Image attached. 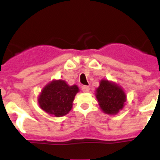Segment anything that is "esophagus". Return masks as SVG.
Wrapping results in <instances>:
<instances>
[{"label":"esophagus","instance_id":"obj_1","mask_svg":"<svg viewBox=\"0 0 160 160\" xmlns=\"http://www.w3.org/2000/svg\"><path fill=\"white\" fill-rule=\"evenodd\" d=\"M82 90L83 92H89L90 91V87L88 86H82Z\"/></svg>","mask_w":160,"mask_h":160}]
</instances>
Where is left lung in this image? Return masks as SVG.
<instances>
[{"label": "left lung", "instance_id": "1", "mask_svg": "<svg viewBox=\"0 0 160 160\" xmlns=\"http://www.w3.org/2000/svg\"><path fill=\"white\" fill-rule=\"evenodd\" d=\"M96 98L103 111L114 114L122 110L126 102V95L122 88L107 80H102L96 90Z\"/></svg>", "mask_w": 160, "mask_h": 160}]
</instances>
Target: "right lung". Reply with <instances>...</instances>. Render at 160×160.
Here are the masks:
<instances>
[{"label": "right lung", "instance_id": "1", "mask_svg": "<svg viewBox=\"0 0 160 160\" xmlns=\"http://www.w3.org/2000/svg\"><path fill=\"white\" fill-rule=\"evenodd\" d=\"M78 92L76 85L68 86L63 80L53 81L42 90L38 98L43 111L56 117L64 116L71 110L74 96Z\"/></svg>", "mask_w": 160, "mask_h": 160}]
</instances>
